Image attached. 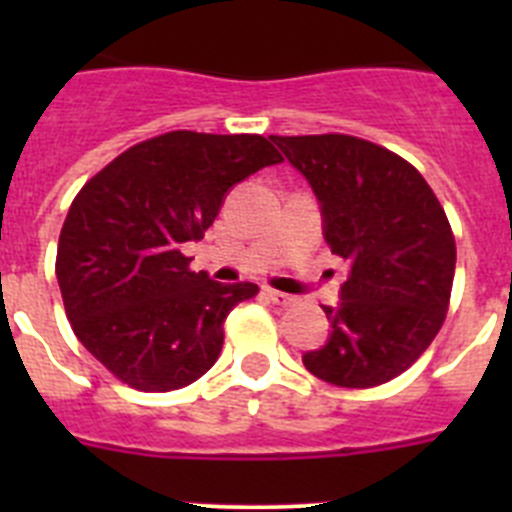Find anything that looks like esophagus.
I'll return each instance as SVG.
<instances>
[{
	"label": "esophagus",
	"instance_id": "34e87169",
	"mask_svg": "<svg viewBox=\"0 0 512 512\" xmlns=\"http://www.w3.org/2000/svg\"><path fill=\"white\" fill-rule=\"evenodd\" d=\"M264 295H266V300L274 302V305H279V307H292L297 302V297L284 295V292H279V289H271V287L264 289Z\"/></svg>",
	"mask_w": 512,
	"mask_h": 512
}]
</instances>
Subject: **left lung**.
Masks as SVG:
<instances>
[{"label": "left lung", "instance_id": "left-lung-1", "mask_svg": "<svg viewBox=\"0 0 512 512\" xmlns=\"http://www.w3.org/2000/svg\"><path fill=\"white\" fill-rule=\"evenodd\" d=\"M310 182L330 251L351 264L341 302L323 307L330 338L302 356L323 382L366 390L400 377L446 320L456 243L413 164L343 133L271 135Z\"/></svg>", "mask_w": 512, "mask_h": 512}]
</instances>
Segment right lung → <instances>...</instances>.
Segmentation results:
<instances>
[{
    "label": "right lung",
    "instance_id": "add662e5",
    "mask_svg": "<svg viewBox=\"0 0 512 512\" xmlns=\"http://www.w3.org/2000/svg\"><path fill=\"white\" fill-rule=\"evenodd\" d=\"M279 161L264 135L171 130L120 153L76 194L58 287L76 338L122 384L179 390L215 364L228 312L259 287L192 271L182 246L205 238L233 184Z\"/></svg>",
    "mask_w": 512,
    "mask_h": 512
}]
</instances>
